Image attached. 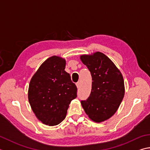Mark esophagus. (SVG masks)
Returning <instances> with one entry per match:
<instances>
[{
	"mask_svg": "<svg viewBox=\"0 0 150 150\" xmlns=\"http://www.w3.org/2000/svg\"><path fill=\"white\" fill-rule=\"evenodd\" d=\"M76 86H77V88H79V87H80V83L78 82V83H76Z\"/></svg>",
	"mask_w": 150,
	"mask_h": 150,
	"instance_id": "34e87169",
	"label": "esophagus"
}]
</instances>
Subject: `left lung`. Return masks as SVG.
Instances as JSON below:
<instances>
[{
  "label": "left lung",
  "instance_id": "obj_1",
  "mask_svg": "<svg viewBox=\"0 0 150 150\" xmlns=\"http://www.w3.org/2000/svg\"><path fill=\"white\" fill-rule=\"evenodd\" d=\"M80 58L92 77L91 92L86 100H81V105L92 121H104L116 112L123 98V77L111 59L101 52Z\"/></svg>",
  "mask_w": 150,
  "mask_h": 150
}]
</instances>
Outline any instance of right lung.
<instances>
[{
	"mask_svg": "<svg viewBox=\"0 0 150 150\" xmlns=\"http://www.w3.org/2000/svg\"><path fill=\"white\" fill-rule=\"evenodd\" d=\"M66 60L58 56L48 58L32 77L28 91L30 105L43 123L54 126L66 118L77 88L65 71Z\"/></svg>",
	"mask_w": 150,
	"mask_h": 150,
	"instance_id": "add662e5",
	"label": "right lung"
}]
</instances>
